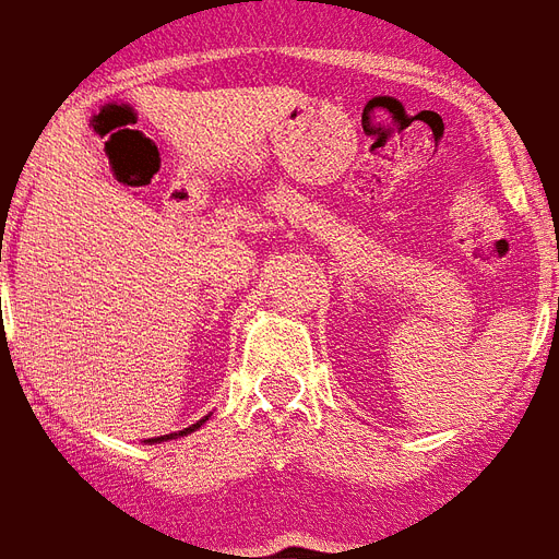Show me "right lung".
I'll return each instance as SVG.
<instances>
[{
    "label": "right lung",
    "instance_id": "obj_1",
    "mask_svg": "<svg viewBox=\"0 0 559 559\" xmlns=\"http://www.w3.org/2000/svg\"><path fill=\"white\" fill-rule=\"evenodd\" d=\"M194 428H197V425H194ZM194 428H188V431H194ZM185 433V431H182ZM158 440H164V437H158Z\"/></svg>",
    "mask_w": 559,
    "mask_h": 559
}]
</instances>
